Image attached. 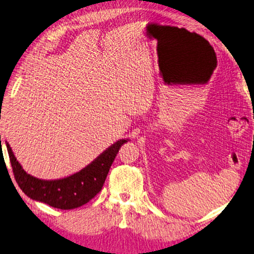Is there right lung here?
Listing matches in <instances>:
<instances>
[{"label": "right lung", "instance_id": "obj_1", "mask_svg": "<svg viewBox=\"0 0 254 254\" xmlns=\"http://www.w3.org/2000/svg\"><path fill=\"white\" fill-rule=\"evenodd\" d=\"M127 139L115 142L92 164L77 174L60 180H42L26 174L6 142L14 178L21 190L33 200L44 202L57 209L69 210L82 207L99 193L108 171L121 147Z\"/></svg>", "mask_w": 254, "mask_h": 254}]
</instances>
